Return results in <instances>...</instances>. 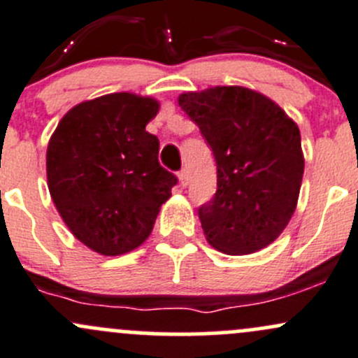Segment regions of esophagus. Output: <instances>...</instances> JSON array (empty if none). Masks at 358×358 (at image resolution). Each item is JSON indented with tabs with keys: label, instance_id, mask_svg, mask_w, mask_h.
I'll return each instance as SVG.
<instances>
[{
	"label": "esophagus",
	"instance_id": "obj_1",
	"mask_svg": "<svg viewBox=\"0 0 358 358\" xmlns=\"http://www.w3.org/2000/svg\"><path fill=\"white\" fill-rule=\"evenodd\" d=\"M178 178H179L180 186L186 187V186H187V182H189V172H187L186 169H182V171H180L179 174H178Z\"/></svg>",
	"mask_w": 358,
	"mask_h": 358
}]
</instances>
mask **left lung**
I'll return each instance as SVG.
<instances>
[{"label": "left lung", "mask_w": 358, "mask_h": 358, "mask_svg": "<svg viewBox=\"0 0 358 358\" xmlns=\"http://www.w3.org/2000/svg\"><path fill=\"white\" fill-rule=\"evenodd\" d=\"M179 106L200 127L217 164V193L198 208L206 241L250 255L279 238L296 210L305 158L300 129L259 91H187Z\"/></svg>", "instance_id": "1"}]
</instances>
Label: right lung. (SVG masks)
Instances as JSON below:
<instances>
[{"label":"right lung","instance_id":"right-lung-1","mask_svg":"<svg viewBox=\"0 0 358 358\" xmlns=\"http://www.w3.org/2000/svg\"><path fill=\"white\" fill-rule=\"evenodd\" d=\"M158 110L157 99L134 93L87 99L65 113L48 143L51 200L70 233L99 255L141 246L178 182L146 131Z\"/></svg>","mask_w":358,"mask_h":358}]
</instances>
